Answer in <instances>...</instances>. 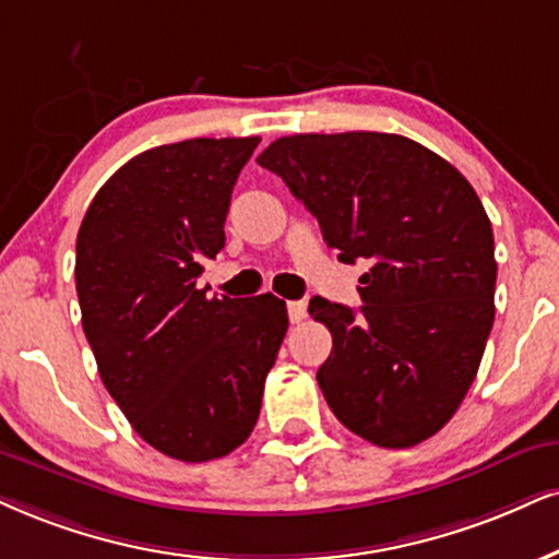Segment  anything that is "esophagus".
Segmentation results:
<instances>
[{"instance_id": "esophagus-1", "label": "esophagus", "mask_w": 559, "mask_h": 559, "mask_svg": "<svg viewBox=\"0 0 559 559\" xmlns=\"http://www.w3.org/2000/svg\"><path fill=\"white\" fill-rule=\"evenodd\" d=\"M287 316H290L293 323H300L308 316V306L302 300H290L287 302Z\"/></svg>"}]
</instances>
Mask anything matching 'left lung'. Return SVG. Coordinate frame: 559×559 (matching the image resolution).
Returning a JSON list of instances; mask_svg holds the SVG:
<instances>
[{
    "label": "left lung",
    "instance_id": "obj_1",
    "mask_svg": "<svg viewBox=\"0 0 559 559\" xmlns=\"http://www.w3.org/2000/svg\"><path fill=\"white\" fill-rule=\"evenodd\" d=\"M319 219L340 261H365L362 306L316 298L332 332L319 385L336 419L409 448L456 415L495 321L492 225L472 183L415 140L293 134L257 157Z\"/></svg>",
    "mask_w": 559,
    "mask_h": 559
}]
</instances>
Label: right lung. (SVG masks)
I'll return each mask as SVG.
<instances>
[{"instance_id":"add662e5","label":"right lung","mask_w":559,"mask_h":559,"mask_svg":"<svg viewBox=\"0 0 559 559\" xmlns=\"http://www.w3.org/2000/svg\"><path fill=\"white\" fill-rule=\"evenodd\" d=\"M259 136L183 140L100 186L78 233L82 329L103 385L165 456L223 459L251 436L287 334L285 300L206 298L233 186Z\"/></svg>"}]
</instances>
